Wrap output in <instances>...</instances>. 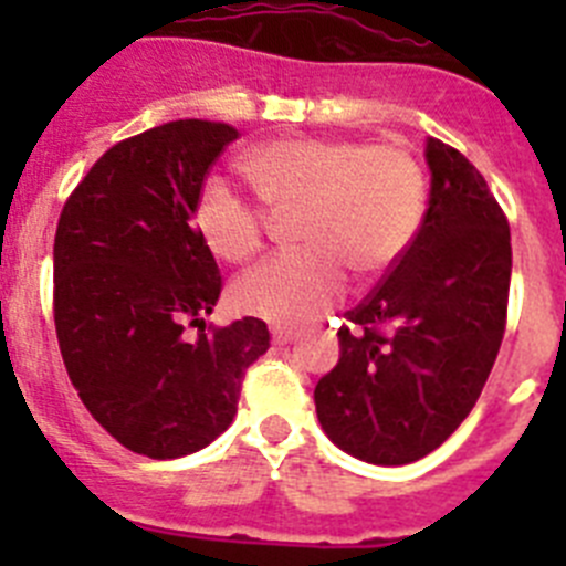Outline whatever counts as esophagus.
Returning a JSON list of instances; mask_svg holds the SVG:
<instances>
[{
  "instance_id": "34e87169",
  "label": "esophagus",
  "mask_w": 566,
  "mask_h": 566,
  "mask_svg": "<svg viewBox=\"0 0 566 566\" xmlns=\"http://www.w3.org/2000/svg\"><path fill=\"white\" fill-rule=\"evenodd\" d=\"M292 339H297V332L286 326H272V343L274 345H289Z\"/></svg>"
}]
</instances>
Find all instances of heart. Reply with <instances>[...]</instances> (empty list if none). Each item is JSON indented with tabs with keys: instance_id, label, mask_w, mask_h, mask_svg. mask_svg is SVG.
Instances as JSON below:
<instances>
[{
	"instance_id": "b5f03b06",
	"label": "heart",
	"mask_w": 566,
	"mask_h": 566,
	"mask_svg": "<svg viewBox=\"0 0 566 566\" xmlns=\"http://www.w3.org/2000/svg\"><path fill=\"white\" fill-rule=\"evenodd\" d=\"M254 192L272 209H300V252L277 254L234 283L240 312L277 326H300L343 297L348 266L359 274L391 269L417 238L428 203L419 161L402 144L352 138H277L240 161ZM192 223L203 247L227 263L254 258L266 214L223 178L198 189Z\"/></svg>"
}]
</instances>
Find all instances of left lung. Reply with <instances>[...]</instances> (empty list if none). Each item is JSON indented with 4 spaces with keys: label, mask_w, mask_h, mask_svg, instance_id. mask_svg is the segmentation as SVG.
Here are the masks:
<instances>
[{
    "label": "left lung",
    "mask_w": 566,
    "mask_h": 566,
    "mask_svg": "<svg viewBox=\"0 0 566 566\" xmlns=\"http://www.w3.org/2000/svg\"><path fill=\"white\" fill-rule=\"evenodd\" d=\"M428 212L408 252L345 312L339 363L314 388L323 431L371 464H408L464 422L507 323L510 227L459 149L428 138Z\"/></svg>",
    "instance_id": "8db88e82"
}]
</instances>
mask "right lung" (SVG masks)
<instances>
[{
    "mask_svg": "<svg viewBox=\"0 0 566 566\" xmlns=\"http://www.w3.org/2000/svg\"><path fill=\"white\" fill-rule=\"evenodd\" d=\"M234 138V127L201 118L133 135L90 167L59 218L53 319L67 377L104 431L149 459L221 437L243 374L269 348L258 317L203 323L223 283L192 207Z\"/></svg>",
    "mask_w": 566,
    "mask_h": 566,
    "instance_id": "1",
    "label": "right lung"
}]
</instances>
